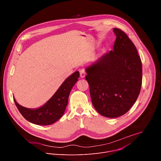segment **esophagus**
Returning <instances> with one entry per match:
<instances>
[{"label":"esophagus","instance_id":"esophagus-1","mask_svg":"<svg viewBox=\"0 0 161 161\" xmlns=\"http://www.w3.org/2000/svg\"><path fill=\"white\" fill-rule=\"evenodd\" d=\"M80 77L81 78H85V76L86 75V73H85V69H80Z\"/></svg>","mask_w":161,"mask_h":161}]
</instances>
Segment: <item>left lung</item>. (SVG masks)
Returning a JSON list of instances; mask_svg holds the SVG:
<instances>
[{
	"instance_id": "obj_1",
	"label": "left lung",
	"mask_w": 161,
	"mask_h": 161,
	"mask_svg": "<svg viewBox=\"0 0 161 161\" xmlns=\"http://www.w3.org/2000/svg\"><path fill=\"white\" fill-rule=\"evenodd\" d=\"M116 39L110 51L86 68L92 104L101 115L117 118L136 101L142 84V64L128 36L114 28Z\"/></svg>"
}]
</instances>
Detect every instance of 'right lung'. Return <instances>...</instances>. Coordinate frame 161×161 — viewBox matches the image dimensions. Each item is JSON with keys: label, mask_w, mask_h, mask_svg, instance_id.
<instances>
[{"label": "right lung", "mask_w": 161, "mask_h": 161, "mask_svg": "<svg viewBox=\"0 0 161 161\" xmlns=\"http://www.w3.org/2000/svg\"><path fill=\"white\" fill-rule=\"evenodd\" d=\"M80 77L78 71L69 76L61 85L51 99L42 106L37 109H29L14 103L21 115L29 122L40 125H51L60 119L64 114L68 103V98L73 86Z\"/></svg>", "instance_id": "right-lung-1"}]
</instances>
